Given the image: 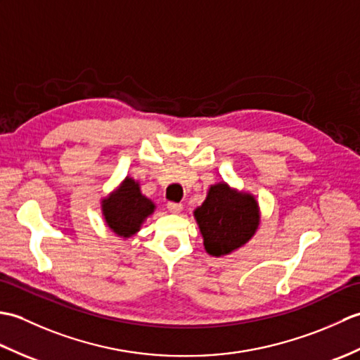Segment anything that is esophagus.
Here are the masks:
<instances>
[{
    "mask_svg": "<svg viewBox=\"0 0 360 360\" xmlns=\"http://www.w3.org/2000/svg\"><path fill=\"white\" fill-rule=\"evenodd\" d=\"M167 209H168V212H172V213H179L182 210V204H179V202H168L167 204Z\"/></svg>",
    "mask_w": 360,
    "mask_h": 360,
    "instance_id": "obj_1",
    "label": "esophagus"
}]
</instances>
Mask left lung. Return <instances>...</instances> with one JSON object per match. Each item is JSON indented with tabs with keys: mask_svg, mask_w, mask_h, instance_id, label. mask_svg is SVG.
I'll list each match as a JSON object with an SVG mask.
<instances>
[{
	"mask_svg": "<svg viewBox=\"0 0 360 360\" xmlns=\"http://www.w3.org/2000/svg\"><path fill=\"white\" fill-rule=\"evenodd\" d=\"M195 218L204 248L213 257L227 255L244 246L259 223L255 198L236 193L224 182L210 187L205 201L195 210Z\"/></svg>",
	"mask_w": 360,
	"mask_h": 360,
	"instance_id": "left-lung-1",
	"label": "left lung"
}]
</instances>
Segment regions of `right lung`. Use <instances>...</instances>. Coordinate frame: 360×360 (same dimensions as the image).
<instances>
[{
    "label": "right lung",
    "instance_id": "1",
    "mask_svg": "<svg viewBox=\"0 0 360 360\" xmlns=\"http://www.w3.org/2000/svg\"><path fill=\"white\" fill-rule=\"evenodd\" d=\"M106 224L119 236L134 235L148 215L155 212V204L141 193L139 184L131 178L122 182L120 188L102 204Z\"/></svg>",
    "mask_w": 360,
    "mask_h": 360
}]
</instances>
